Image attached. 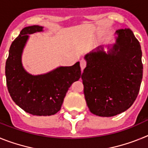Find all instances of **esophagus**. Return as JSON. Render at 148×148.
I'll list each match as a JSON object with an SVG mask.
<instances>
[{
    "label": "esophagus",
    "mask_w": 148,
    "mask_h": 148,
    "mask_svg": "<svg viewBox=\"0 0 148 148\" xmlns=\"http://www.w3.org/2000/svg\"><path fill=\"white\" fill-rule=\"evenodd\" d=\"M80 66L82 70H83L86 67V66H87V61H86L85 60H82V61H80Z\"/></svg>",
    "instance_id": "1"
}]
</instances>
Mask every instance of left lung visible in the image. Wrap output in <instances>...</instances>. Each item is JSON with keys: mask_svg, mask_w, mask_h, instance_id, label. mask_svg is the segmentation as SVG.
<instances>
[{"mask_svg": "<svg viewBox=\"0 0 148 148\" xmlns=\"http://www.w3.org/2000/svg\"><path fill=\"white\" fill-rule=\"evenodd\" d=\"M116 44L107 54L102 48L86 55L84 93L89 110L110 117L130 108L136 99L143 74L142 49L129 28L116 31Z\"/></svg>", "mask_w": 148, "mask_h": 148, "instance_id": "left-lung-1", "label": "left lung"}]
</instances>
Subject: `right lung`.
I'll use <instances>...</instances> for the list:
<instances>
[{
    "label": "right lung",
    "mask_w": 148,
    "mask_h": 148,
    "mask_svg": "<svg viewBox=\"0 0 148 148\" xmlns=\"http://www.w3.org/2000/svg\"><path fill=\"white\" fill-rule=\"evenodd\" d=\"M42 27L23 28L13 40L6 60L5 73L8 91L13 101L34 116H52L61 110L68 89L80 78L79 62L61 66L44 75H32L22 66L21 53L29 34L42 31Z\"/></svg>",
    "instance_id": "obj_1"
}]
</instances>
